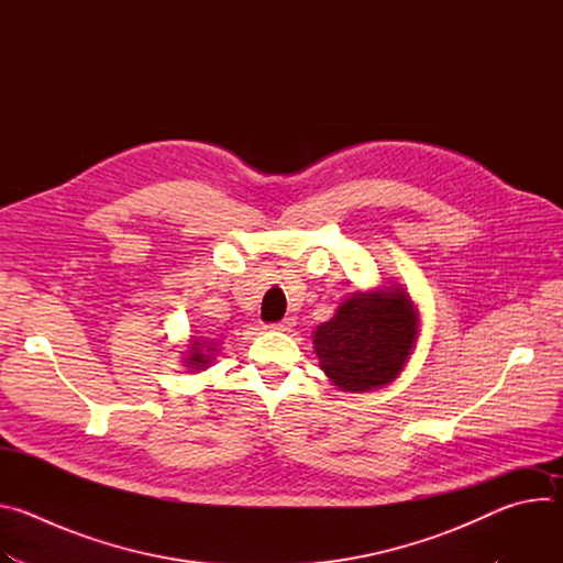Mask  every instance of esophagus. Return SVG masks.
<instances>
[{"label":"esophagus","instance_id":"obj_1","mask_svg":"<svg viewBox=\"0 0 563 563\" xmlns=\"http://www.w3.org/2000/svg\"><path fill=\"white\" fill-rule=\"evenodd\" d=\"M296 325V318L294 316H285L283 320H278V323H272L269 328L272 330H280V332H287V330H291Z\"/></svg>","mask_w":563,"mask_h":563}]
</instances>
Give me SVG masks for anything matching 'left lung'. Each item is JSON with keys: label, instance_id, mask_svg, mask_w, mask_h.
<instances>
[{"label": "left lung", "instance_id": "1", "mask_svg": "<svg viewBox=\"0 0 563 563\" xmlns=\"http://www.w3.org/2000/svg\"><path fill=\"white\" fill-rule=\"evenodd\" d=\"M417 339V311L400 289L354 294L313 332L320 367L347 391L387 385L404 369Z\"/></svg>", "mask_w": 563, "mask_h": 563}]
</instances>
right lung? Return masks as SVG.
I'll return each instance as SVG.
<instances>
[{
    "mask_svg": "<svg viewBox=\"0 0 563 563\" xmlns=\"http://www.w3.org/2000/svg\"><path fill=\"white\" fill-rule=\"evenodd\" d=\"M202 347V343H194V347H191V354H189V358H187V363H189V367H205V365H209V361H211V356L209 354H205V352H211L213 347H209V350H200Z\"/></svg>",
    "mask_w": 563,
    "mask_h": 563,
    "instance_id": "right-lung-1",
    "label": "right lung"
}]
</instances>
